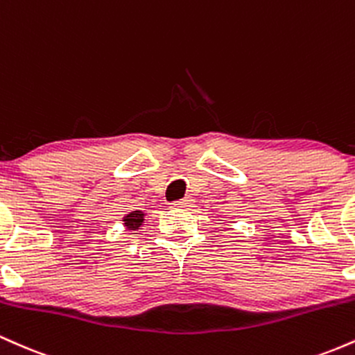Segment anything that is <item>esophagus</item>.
I'll use <instances>...</instances> for the list:
<instances>
[{
	"instance_id": "obj_1",
	"label": "esophagus",
	"mask_w": 355,
	"mask_h": 355,
	"mask_svg": "<svg viewBox=\"0 0 355 355\" xmlns=\"http://www.w3.org/2000/svg\"><path fill=\"white\" fill-rule=\"evenodd\" d=\"M191 205V198L190 197H185L182 198V200H177L172 203V207H175V209H187V207Z\"/></svg>"
}]
</instances>
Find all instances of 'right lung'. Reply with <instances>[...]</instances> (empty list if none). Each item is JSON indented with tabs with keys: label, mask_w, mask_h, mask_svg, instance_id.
<instances>
[{
	"label": "right lung",
	"mask_w": 355,
	"mask_h": 355,
	"mask_svg": "<svg viewBox=\"0 0 355 355\" xmlns=\"http://www.w3.org/2000/svg\"><path fill=\"white\" fill-rule=\"evenodd\" d=\"M144 218H145L144 211H140V210L130 211V214L125 215V218H123L125 227L128 230H138L141 227V223H144Z\"/></svg>",
	"instance_id": "add662e5"
}]
</instances>
